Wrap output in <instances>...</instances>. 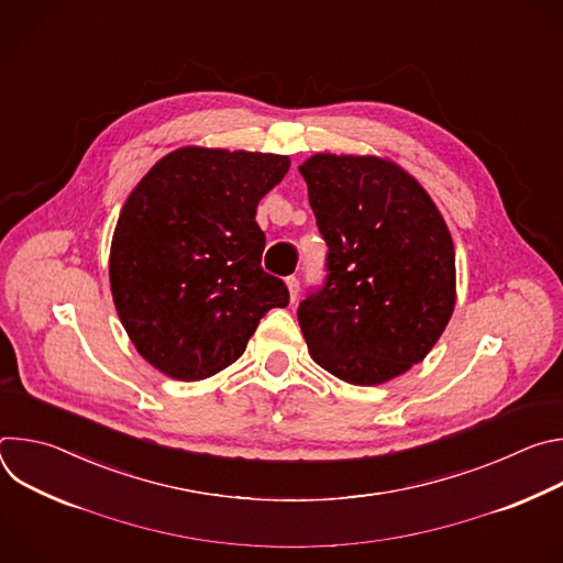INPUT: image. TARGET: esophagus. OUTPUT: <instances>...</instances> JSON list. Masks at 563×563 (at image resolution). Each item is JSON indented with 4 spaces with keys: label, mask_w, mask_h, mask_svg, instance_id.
<instances>
[{
    "label": "esophagus",
    "mask_w": 563,
    "mask_h": 563,
    "mask_svg": "<svg viewBox=\"0 0 563 563\" xmlns=\"http://www.w3.org/2000/svg\"><path fill=\"white\" fill-rule=\"evenodd\" d=\"M287 289H289V296H291V302L296 300V296H298V291H300V280L296 278V276H287Z\"/></svg>",
    "instance_id": "34e87169"
}]
</instances>
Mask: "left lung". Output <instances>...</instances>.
I'll return each mask as SVG.
<instances>
[{"label":"left lung","instance_id":"1","mask_svg":"<svg viewBox=\"0 0 563 563\" xmlns=\"http://www.w3.org/2000/svg\"><path fill=\"white\" fill-rule=\"evenodd\" d=\"M298 172L328 243V276L298 305L311 358L354 385L400 376L454 311L450 231L426 189L387 159L318 153Z\"/></svg>","mask_w":563,"mask_h":563}]
</instances>
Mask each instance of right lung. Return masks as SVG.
I'll return each instance as SVG.
<instances>
[{
    "label": "right lung",
    "instance_id": "right-lung-1",
    "mask_svg": "<svg viewBox=\"0 0 563 563\" xmlns=\"http://www.w3.org/2000/svg\"><path fill=\"white\" fill-rule=\"evenodd\" d=\"M289 157L185 146L140 180L115 224L111 291L142 358L200 380L243 356L261 318L287 307L285 283L261 265V198Z\"/></svg>",
    "mask_w": 563,
    "mask_h": 563
}]
</instances>
